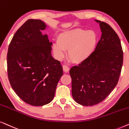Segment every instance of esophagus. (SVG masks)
Returning <instances> with one entry per match:
<instances>
[{"mask_svg": "<svg viewBox=\"0 0 129 129\" xmlns=\"http://www.w3.org/2000/svg\"><path fill=\"white\" fill-rule=\"evenodd\" d=\"M62 68H63V71H64L65 72H69V71H70V68H69L67 65H63Z\"/></svg>", "mask_w": 129, "mask_h": 129, "instance_id": "34e87169", "label": "esophagus"}]
</instances>
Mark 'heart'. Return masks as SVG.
<instances>
[{
    "label": "heart",
    "mask_w": 129,
    "mask_h": 129,
    "mask_svg": "<svg viewBox=\"0 0 129 129\" xmlns=\"http://www.w3.org/2000/svg\"><path fill=\"white\" fill-rule=\"evenodd\" d=\"M53 44L54 56L61 60L68 51V57L74 64L86 61L95 51L98 43V34L93 30L77 28L61 32Z\"/></svg>",
    "instance_id": "1"
}]
</instances>
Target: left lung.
Masks as SVG:
<instances>
[{"label":"left lung","mask_w":129,"mask_h":129,"mask_svg":"<svg viewBox=\"0 0 129 129\" xmlns=\"http://www.w3.org/2000/svg\"><path fill=\"white\" fill-rule=\"evenodd\" d=\"M99 23L102 31L93 54L70 70L72 95L76 102L92 106L103 101L118 82L123 61L120 40L108 23Z\"/></svg>","instance_id":"1"}]
</instances>
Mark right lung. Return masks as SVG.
<instances>
[{
	"label": "right lung",
	"instance_id": "obj_1",
	"mask_svg": "<svg viewBox=\"0 0 129 129\" xmlns=\"http://www.w3.org/2000/svg\"><path fill=\"white\" fill-rule=\"evenodd\" d=\"M46 28L41 20H27L13 37L7 55L12 89L23 101L36 106L52 101L63 75L61 62L51 55L52 43L41 32Z\"/></svg>",
	"mask_w": 129,
	"mask_h": 129
}]
</instances>
